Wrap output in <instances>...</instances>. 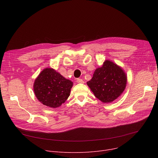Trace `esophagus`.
Returning a JSON list of instances; mask_svg holds the SVG:
<instances>
[{
  "instance_id": "obj_1",
  "label": "esophagus",
  "mask_w": 158,
  "mask_h": 158,
  "mask_svg": "<svg viewBox=\"0 0 158 158\" xmlns=\"http://www.w3.org/2000/svg\"><path fill=\"white\" fill-rule=\"evenodd\" d=\"M77 82H78V83H84V81H83V80L82 79H77Z\"/></svg>"
}]
</instances>
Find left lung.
I'll return each mask as SVG.
<instances>
[{"label":"left lung","mask_w":158,"mask_h":158,"mask_svg":"<svg viewBox=\"0 0 158 158\" xmlns=\"http://www.w3.org/2000/svg\"><path fill=\"white\" fill-rule=\"evenodd\" d=\"M126 83L127 77L123 70L114 63L106 60L102 67L95 70L87 85L98 99L109 103L122 94Z\"/></svg>","instance_id":"1"}]
</instances>
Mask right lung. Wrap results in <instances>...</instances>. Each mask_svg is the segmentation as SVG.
<instances>
[{"mask_svg":"<svg viewBox=\"0 0 158 158\" xmlns=\"http://www.w3.org/2000/svg\"><path fill=\"white\" fill-rule=\"evenodd\" d=\"M73 82L52 69H45L35 81L34 91L38 101L52 108L60 107L70 96Z\"/></svg>","mask_w":158,"mask_h":158,"instance_id":"right-lung-1","label":"right lung"}]
</instances>
